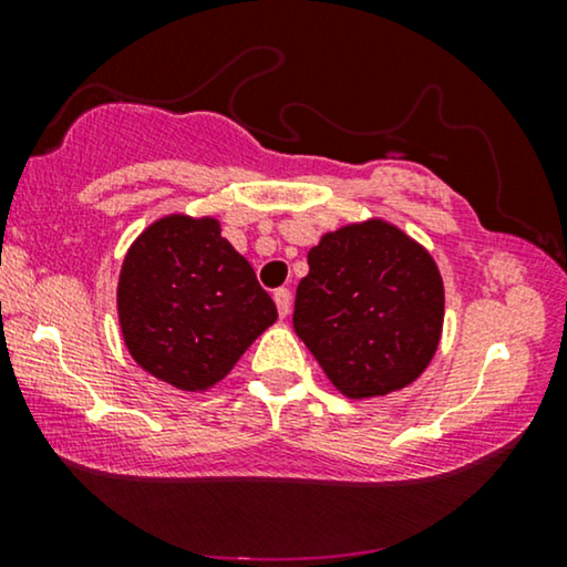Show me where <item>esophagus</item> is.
<instances>
[{
    "instance_id": "obj_1",
    "label": "esophagus",
    "mask_w": 567,
    "mask_h": 567,
    "mask_svg": "<svg viewBox=\"0 0 567 567\" xmlns=\"http://www.w3.org/2000/svg\"><path fill=\"white\" fill-rule=\"evenodd\" d=\"M274 301H276V307H278V315H281V317L289 315V309H291V291L289 289H276L274 291Z\"/></svg>"
}]
</instances>
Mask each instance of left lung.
Masks as SVG:
<instances>
[{
    "label": "left lung",
    "mask_w": 567,
    "mask_h": 567,
    "mask_svg": "<svg viewBox=\"0 0 567 567\" xmlns=\"http://www.w3.org/2000/svg\"><path fill=\"white\" fill-rule=\"evenodd\" d=\"M293 330L348 398L413 382L436 353L444 284L429 252L384 221L330 231L307 255Z\"/></svg>",
    "instance_id": "obj_1"
}]
</instances>
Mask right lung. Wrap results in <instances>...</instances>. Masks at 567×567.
<instances>
[{
  "label": "right lung",
  "mask_w": 567,
  "mask_h": 567,
  "mask_svg": "<svg viewBox=\"0 0 567 567\" xmlns=\"http://www.w3.org/2000/svg\"><path fill=\"white\" fill-rule=\"evenodd\" d=\"M118 317L138 367L196 392L227 377L278 312L219 221L167 216L123 260Z\"/></svg>",
  "instance_id": "obj_1"
}]
</instances>
